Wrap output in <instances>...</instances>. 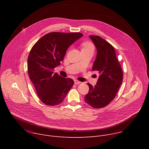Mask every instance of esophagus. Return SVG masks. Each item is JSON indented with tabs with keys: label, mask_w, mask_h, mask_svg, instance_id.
<instances>
[{
	"label": "esophagus",
	"mask_w": 149,
	"mask_h": 149,
	"mask_svg": "<svg viewBox=\"0 0 149 149\" xmlns=\"http://www.w3.org/2000/svg\"><path fill=\"white\" fill-rule=\"evenodd\" d=\"M81 82H80V81H78V80H75V81H74V84H75V85L79 84H81Z\"/></svg>",
	"instance_id": "esophagus-1"
}]
</instances>
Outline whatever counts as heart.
<instances>
[{"label": "heart", "instance_id": "heart-1", "mask_svg": "<svg viewBox=\"0 0 149 149\" xmlns=\"http://www.w3.org/2000/svg\"><path fill=\"white\" fill-rule=\"evenodd\" d=\"M81 47L82 50H91L93 51L94 50V47L91 42L86 41L83 42L81 45Z\"/></svg>", "mask_w": 149, "mask_h": 149}]
</instances>
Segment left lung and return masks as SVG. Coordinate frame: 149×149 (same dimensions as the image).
<instances>
[{
    "label": "left lung",
    "mask_w": 149,
    "mask_h": 149,
    "mask_svg": "<svg viewBox=\"0 0 149 149\" xmlns=\"http://www.w3.org/2000/svg\"><path fill=\"white\" fill-rule=\"evenodd\" d=\"M97 54L93 71H98L100 77L94 87L88 83L89 92L84 101L91 107L100 109L107 106L115 98L123 81L121 67L114 47L100 36H90Z\"/></svg>",
    "instance_id": "1"
}]
</instances>
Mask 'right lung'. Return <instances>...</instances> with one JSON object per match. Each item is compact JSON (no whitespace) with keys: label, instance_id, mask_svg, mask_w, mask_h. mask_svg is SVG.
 <instances>
[{"label":"right lung","instance_id":"1","mask_svg":"<svg viewBox=\"0 0 149 149\" xmlns=\"http://www.w3.org/2000/svg\"><path fill=\"white\" fill-rule=\"evenodd\" d=\"M83 35L79 32H51L40 38L28 58V72L40 101L53 106L62 102L74 85L71 78L54 72L61 64L67 49Z\"/></svg>","mask_w":149,"mask_h":149}]
</instances>
